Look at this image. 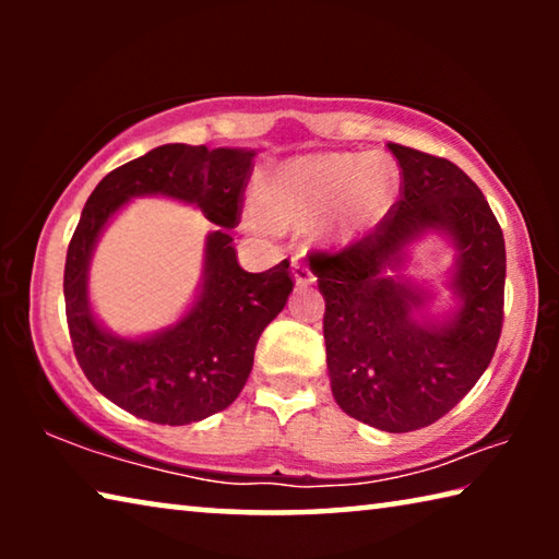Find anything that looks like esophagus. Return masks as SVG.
Masks as SVG:
<instances>
[{
    "label": "esophagus",
    "instance_id": "1",
    "mask_svg": "<svg viewBox=\"0 0 559 559\" xmlns=\"http://www.w3.org/2000/svg\"><path fill=\"white\" fill-rule=\"evenodd\" d=\"M290 269H293V281H296L298 288H308V286H313V283H316V276H313V271H310L308 263L293 259Z\"/></svg>",
    "mask_w": 559,
    "mask_h": 559
}]
</instances>
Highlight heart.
Segmentation results:
<instances>
[{"instance_id": "obj_1", "label": "heart", "mask_w": 559, "mask_h": 559, "mask_svg": "<svg viewBox=\"0 0 559 559\" xmlns=\"http://www.w3.org/2000/svg\"><path fill=\"white\" fill-rule=\"evenodd\" d=\"M400 187V169L384 155L323 153L288 159L263 177L259 210L249 224L259 231L325 222L333 241H349L384 214Z\"/></svg>"}]
</instances>
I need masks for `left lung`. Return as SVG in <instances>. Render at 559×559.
Returning a JSON list of instances; mask_svg holds the SVG:
<instances>
[{"mask_svg": "<svg viewBox=\"0 0 559 559\" xmlns=\"http://www.w3.org/2000/svg\"><path fill=\"white\" fill-rule=\"evenodd\" d=\"M402 200L365 239L316 253L310 271L325 298L330 390L353 419L390 433L429 427L451 412L493 359L503 328L506 241L471 177L443 157L390 143ZM427 233L454 249L452 306L402 277L408 246Z\"/></svg>", "mask_w": 559, "mask_h": 559, "instance_id": "left-lung-1", "label": "left lung"}]
</instances>
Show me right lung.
Here are the masks:
<instances>
[{"label": "right lung", "instance_id": "obj_1", "mask_svg": "<svg viewBox=\"0 0 559 559\" xmlns=\"http://www.w3.org/2000/svg\"><path fill=\"white\" fill-rule=\"evenodd\" d=\"M257 153L246 147L159 145L112 169L93 189L66 253L63 298L75 359L96 390L120 409L153 424L202 421L243 390L253 349L293 290L288 261L249 273L236 261L234 229ZM135 195L192 203L217 229L207 235L203 281L177 324L128 338L92 313L87 271L97 239Z\"/></svg>", "mask_w": 559, "mask_h": 559}]
</instances>
